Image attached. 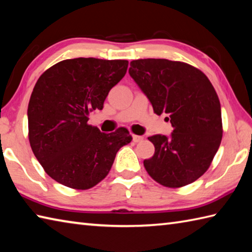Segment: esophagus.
Returning <instances> with one entry per match:
<instances>
[{"mask_svg": "<svg viewBox=\"0 0 252 252\" xmlns=\"http://www.w3.org/2000/svg\"><path fill=\"white\" fill-rule=\"evenodd\" d=\"M142 140H143V136H141V135H135V134H133V142H134V143L141 142Z\"/></svg>", "mask_w": 252, "mask_h": 252, "instance_id": "34e87169", "label": "esophagus"}]
</instances>
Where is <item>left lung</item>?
Returning <instances> with one entry per match:
<instances>
[{
	"instance_id": "1",
	"label": "left lung",
	"mask_w": 252,
	"mask_h": 252,
	"mask_svg": "<svg viewBox=\"0 0 252 252\" xmlns=\"http://www.w3.org/2000/svg\"><path fill=\"white\" fill-rule=\"evenodd\" d=\"M129 73L149 98L156 115L166 113L174 131L170 137L149 140L155 153L144 160L153 179L168 188H180L209 169L223 136L220 103L205 74L180 61L140 59Z\"/></svg>"
}]
</instances>
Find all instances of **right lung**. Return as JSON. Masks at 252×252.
<instances>
[{
	"label": "right lung",
	"instance_id": "obj_1",
	"mask_svg": "<svg viewBox=\"0 0 252 252\" xmlns=\"http://www.w3.org/2000/svg\"><path fill=\"white\" fill-rule=\"evenodd\" d=\"M126 60H63L38 78L28 103V139L44 171L68 188L91 189L109 174L117 152L132 136L126 127L101 133L88 125L111 88L126 75Z\"/></svg>",
	"mask_w": 252,
	"mask_h": 252
}]
</instances>
